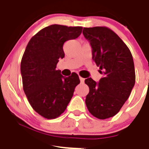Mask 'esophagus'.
<instances>
[{"mask_svg":"<svg viewBox=\"0 0 149 149\" xmlns=\"http://www.w3.org/2000/svg\"><path fill=\"white\" fill-rule=\"evenodd\" d=\"M79 79H80L81 83H84V78H82V77H81V76H79Z\"/></svg>","mask_w":149,"mask_h":149,"instance_id":"1","label":"esophagus"}]
</instances>
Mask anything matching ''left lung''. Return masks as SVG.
Returning a JSON list of instances; mask_svg holds the SVG:
<instances>
[{"label": "left lung", "mask_w": 149, "mask_h": 149, "mask_svg": "<svg viewBox=\"0 0 149 149\" xmlns=\"http://www.w3.org/2000/svg\"><path fill=\"white\" fill-rule=\"evenodd\" d=\"M83 34L92 48V59L103 77L99 83L86 79L89 92L86 104L100 120L115 116L128 99L136 82L134 63L124 42L106 26L84 28Z\"/></svg>", "instance_id": "8db88e82"}]
</instances>
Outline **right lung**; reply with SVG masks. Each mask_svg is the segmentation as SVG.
<instances>
[{"instance_id":"1","label":"right lung","mask_w":149,"mask_h":149,"mask_svg":"<svg viewBox=\"0 0 149 149\" xmlns=\"http://www.w3.org/2000/svg\"><path fill=\"white\" fill-rule=\"evenodd\" d=\"M81 31V26H47L31 37L22 57L24 91L34 110L47 119L63 113L80 83L76 73L65 78L56 65L65 56L64 42L77 38Z\"/></svg>"}]
</instances>
